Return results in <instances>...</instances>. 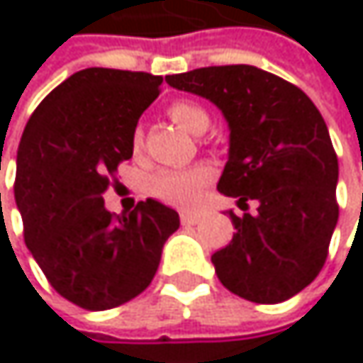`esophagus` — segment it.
I'll return each instance as SVG.
<instances>
[{"instance_id":"obj_1","label":"esophagus","mask_w":363,"mask_h":363,"mask_svg":"<svg viewBox=\"0 0 363 363\" xmlns=\"http://www.w3.org/2000/svg\"><path fill=\"white\" fill-rule=\"evenodd\" d=\"M197 220H199V216H197V214H193V212H181L182 225H195Z\"/></svg>"}]
</instances>
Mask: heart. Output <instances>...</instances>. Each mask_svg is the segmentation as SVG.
I'll return each instance as SVG.
<instances>
[{
	"mask_svg": "<svg viewBox=\"0 0 363 363\" xmlns=\"http://www.w3.org/2000/svg\"><path fill=\"white\" fill-rule=\"evenodd\" d=\"M168 115L172 117V121H177L181 125L182 130H186L191 134H201L210 125V113L193 101L172 103L168 107ZM140 145H143V136H140V132H136L132 136L134 153L140 151ZM208 179H210L208 170H201V168H197V170H164L153 177L151 193L166 203L193 206L199 199L201 186L208 182Z\"/></svg>",
	"mask_w": 363,
	"mask_h": 363,
	"instance_id": "1",
	"label": "heart"
}]
</instances>
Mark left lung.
Instances as JSON below:
<instances>
[{
  "label": "left lung",
  "instance_id": "1",
  "mask_svg": "<svg viewBox=\"0 0 363 363\" xmlns=\"http://www.w3.org/2000/svg\"><path fill=\"white\" fill-rule=\"evenodd\" d=\"M166 82L208 99L229 123V160L216 189L242 210L233 240L212 254L220 284L262 305L288 301L322 271L338 220V160L326 121L290 82L250 65L203 67Z\"/></svg>",
  "mask_w": 363,
  "mask_h": 363
}]
</instances>
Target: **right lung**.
<instances>
[{
    "label": "right lung",
    "mask_w": 363,
    "mask_h": 363,
    "mask_svg": "<svg viewBox=\"0 0 363 363\" xmlns=\"http://www.w3.org/2000/svg\"><path fill=\"white\" fill-rule=\"evenodd\" d=\"M164 77L90 67L56 86L31 115L16 155L14 197L25 242L52 288L90 311L119 307L153 279L179 212L138 201L113 216L103 193L132 157L138 117Z\"/></svg>",
    "instance_id": "right-lung-1"
}]
</instances>
